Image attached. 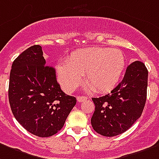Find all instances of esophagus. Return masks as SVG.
<instances>
[{
	"label": "esophagus",
	"mask_w": 159,
	"mask_h": 159,
	"mask_svg": "<svg viewBox=\"0 0 159 159\" xmlns=\"http://www.w3.org/2000/svg\"><path fill=\"white\" fill-rule=\"evenodd\" d=\"M76 99H77V101L78 102H83V101H86L87 99H88V98L85 97V96H77V98H76Z\"/></svg>",
	"instance_id": "1"
}]
</instances>
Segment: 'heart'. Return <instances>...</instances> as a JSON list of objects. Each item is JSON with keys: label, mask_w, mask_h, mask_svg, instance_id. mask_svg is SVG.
I'll return each mask as SVG.
<instances>
[{"label": "heart", "mask_w": 159, "mask_h": 159, "mask_svg": "<svg viewBox=\"0 0 159 159\" xmlns=\"http://www.w3.org/2000/svg\"><path fill=\"white\" fill-rule=\"evenodd\" d=\"M125 65L121 50L109 48H87L74 51L66 63L56 66V75L62 89L70 92L82 81V76L95 92L109 91L118 83Z\"/></svg>", "instance_id": "1"}]
</instances>
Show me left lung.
<instances>
[{
	"mask_svg": "<svg viewBox=\"0 0 159 159\" xmlns=\"http://www.w3.org/2000/svg\"><path fill=\"white\" fill-rule=\"evenodd\" d=\"M148 71L139 61L126 68L124 78L108 94L93 98L95 110L91 124L103 136L122 134L141 117L147 100Z\"/></svg>",
	"mask_w": 159,
	"mask_h": 159,
	"instance_id": "left-lung-1",
	"label": "left lung"
}]
</instances>
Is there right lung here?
<instances>
[{
    "instance_id": "1",
    "label": "right lung",
    "mask_w": 159,
    "mask_h": 159,
    "mask_svg": "<svg viewBox=\"0 0 159 159\" xmlns=\"http://www.w3.org/2000/svg\"><path fill=\"white\" fill-rule=\"evenodd\" d=\"M8 98L16 120L39 137L57 133L76 103L61 89L55 68L45 66L40 45L29 47L15 59Z\"/></svg>"
}]
</instances>
